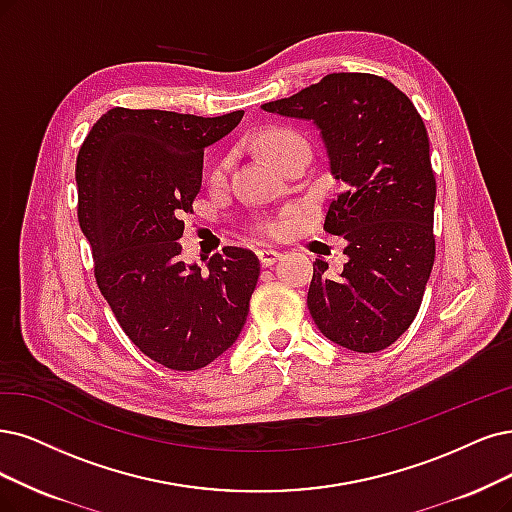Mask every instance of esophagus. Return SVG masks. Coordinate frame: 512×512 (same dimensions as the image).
<instances>
[{"instance_id":"obj_1","label":"esophagus","mask_w":512,"mask_h":512,"mask_svg":"<svg viewBox=\"0 0 512 512\" xmlns=\"http://www.w3.org/2000/svg\"><path fill=\"white\" fill-rule=\"evenodd\" d=\"M257 257H259V263L263 268H270L280 259V253L272 251V249H261V251H257Z\"/></svg>"}]
</instances>
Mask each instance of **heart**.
<instances>
[{"label":"heart","mask_w":512,"mask_h":512,"mask_svg":"<svg viewBox=\"0 0 512 512\" xmlns=\"http://www.w3.org/2000/svg\"><path fill=\"white\" fill-rule=\"evenodd\" d=\"M299 143H306V139L299 135V132L295 130H287V128H276V130H268L263 132V135L259 137V147L263 154H266L272 162H276L280 156H285L287 151ZM227 166H230V162L223 160L217 170H215V177L221 179L225 173H227ZM272 232L278 230V225H272L270 227Z\"/></svg>","instance_id":"obj_1"}]
</instances>
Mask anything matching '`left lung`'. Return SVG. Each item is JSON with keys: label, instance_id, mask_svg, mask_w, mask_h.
I'll return each mask as SVG.
<instances>
[{"label": "left lung", "instance_id": "obj_1", "mask_svg": "<svg viewBox=\"0 0 512 512\" xmlns=\"http://www.w3.org/2000/svg\"><path fill=\"white\" fill-rule=\"evenodd\" d=\"M261 109L312 122L344 187L325 230L344 236L348 261L335 278L329 263H314L308 310L316 327L354 352L388 348L418 314L434 263L437 181L418 109L371 73H329Z\"/></svg>", "mask_w": 512, "mask_h": 512}]
</instances>
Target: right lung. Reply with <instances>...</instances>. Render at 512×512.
Returning a JSON list of instances; mask_svg holds the SVG:
<instances>
[{"mask_svg":"<svg viewBox=\"0 0 512 512\" xmlns=\"http://www.w3.org/2000/svg\"><path fill=\"white\" fill-rule=\"evenodd\" d=\"M242 116L113 107L75 162L97 285L132 344L175 371L202 369L234 346L257 287L255 253L225 246L202 268L181 261L177 242L200 192L204 149Z\"/></svg>","mask_w":512,"mask_h":512,"instance_id":"1","label":"right lung"}]
</instances>
